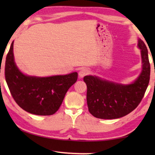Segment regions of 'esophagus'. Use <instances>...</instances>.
Returning <instances> with one entry per match:
<instances>
[{
	"label": "esophagus",
	"instance_id": "obj_1",
	"mask_svg": "<svg viewBox=\"0 0 155 155\" xmlns=\"http://www.w3.org/2000/svg\"><path fill=\"white\" fill-rule=\"evenodd\" d=\"M90 73V71L87 68H83L82 70H80V71L79 72V77L80 78H83L84 76L88 75Z\"/></svg>",
	"mask_w": 155,
	"mask_h": 155
}]
</instances>
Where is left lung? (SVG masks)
Listing matches in <instances>:
<instances>
[{
	"label": "left lung",
	"instance_id": "1",
	"mask_svg": "<svg viewBox=\"0 0 155 155\" xmlns=\"http://www.w3.org/2000/svg\"><path fill=\"white\" fill-rule=\"evenodd\" d=\"M141 49L143 70L132 84L115 83L96 76H84L87 84V102L90 113L102 119H114L126 116L133 111L145 95L150 82V64L148 51L143 41L138 39Z\"/></svg>",
	"mask_w": 155,
	"mask_h": 155
}]
</instances>
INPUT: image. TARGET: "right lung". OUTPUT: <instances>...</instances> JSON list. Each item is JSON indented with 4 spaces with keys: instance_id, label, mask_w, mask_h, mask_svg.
Returning <instances> with one entry per match:
<instances>
[{
    "instance_id": "add662e5",
    "label": "right lung",
    "mask_w": 155,
    "mask_h": 155,
    "mask_svg": "<svg viewBox=\"0 0 155 155\" xmlns=\"http://www.w3.org/2000/svg\"><path fill=\"white\" fill-rule=\"evenodd\" d=\"M5 77L12 97L22 109L49 116L60 108L67 91L77 81L78 73L46 78L25 75L15 63L12 42L6 56Z\"/></svg>"
}]
</instances>
